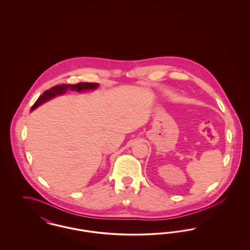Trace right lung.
<instances>
[{"mask_svg":"<svg viewBox=\"0 0 250 250\" xmlns=\"http://www.w3.org/2000/svg\"><path fill=\"white\" fill-rule=\"evenodd\" d=\"M98 87V83H80L78 84H62L56 85L47 91H45L42 95L38 97L36 103L33 105L31 111L36 109L40 105L46 103L51 98L57 95H63L66 91H77V92H84V91H93Z\"/></svg>","mask_w":250,"mask_h":250,"instance_id":"right-lung-1","label":"right lung"}]
</instances>
